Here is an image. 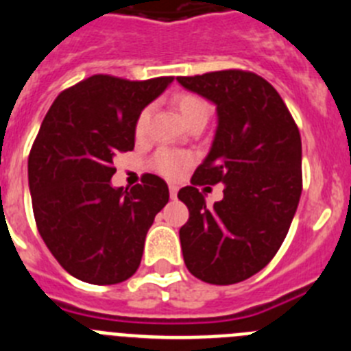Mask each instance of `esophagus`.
<instances>
[{
    "label": "esophagus",
    "instance_id": "esophagus-1",
    "mask_svg": "<svg viewBox=\"0 0 351 351\" xmlns=\"http://www.w3.org/2000/svg\"><path fill=\"white\" fill-rule=\"evenodd\" d=\"M169 190H170V198H172V200H176V198H178V190H179V188L176 184H170Z\"/></svg>",
    "mask_w": 351,
    "mask_h": 351
}]
</instances>
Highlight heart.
<instances>
[{
  "mask_svg": "<svg viewBox=\"0 0 351 351\" xmlns=\"http://www.w3.org/2000/svg\"><path fill=\"white\" fill-rule=\"evenodd\" d=\"M173 107L178 108V112L181 114L182 121L186 125H197V123H204L206 125L209 119V105L204 100L202 96L193 95V93H181L173 98ZM149 123V110H142L135 123V135L142 137L145 133ZM193 156L184 151H173V149H160L153 158V169L158 173L165 176L169 179H178L188 167L191 165Z\"/></svg>",
  "mask_w": 351,
  "mask_h": 351,
  "instance_id": "b5f03b06",
  "label": "heart"
}]
</instances>
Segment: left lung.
<instances>
[{
  "label": "left lung",
  "instance_id": "8db88e82",
  "mask_svg": "<svg viewBox=\"0 0 351 351\" xmlns=\"http://www.w3.org/2000/svg\"><path fill=\"white\" fill-rule=\"evenodd\" d=\"M216 105L213 145L178 193L190 210L181 226L188 271L210 285H234L262 271L278 253L302 193V142L280 93L253 71L178 77ZM226 184L207 208L197 186Z\"/></svg>",
  "mask_w": 351,
  "mask_h": 351
}]
</instances>
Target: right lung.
Segmentation results:
<instances>
[{
	"label": "right lung",
	"mask_w": 351,
	"mask_h": 351,
	"mask_svg": "<svg viewBox=\"0 0 351 351\" xmlns=\"http://www.w3.org/2000/svg\"><path fill=\"white\" fill-rule=\"evenodd\" d=\"M173 77L126 80L93 75L60 93L29 158L36 228L61 267L91 285H116L137 272L147 230L169 202L154 173L112 188L114 156L132 151L138 114Z\"/></svg>",
	"instance_id": "1"
}]
</instances>
